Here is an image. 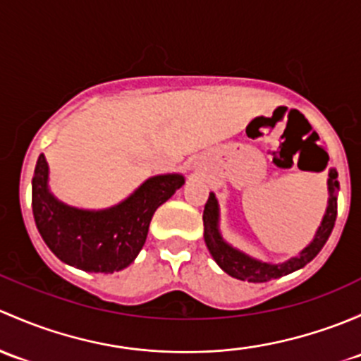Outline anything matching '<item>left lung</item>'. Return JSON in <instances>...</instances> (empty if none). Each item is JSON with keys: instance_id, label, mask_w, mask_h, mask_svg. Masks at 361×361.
<instances>
[{"instance_id": "left-lung-1", "label": "left lung", "mask_w": 361, "mask_h": 361, "mask_svg": "<svg viewBox=\"0 0 361 361\" xmlns=\"http://www.w3.org/2000/svg\"><path fill=\"white\" fill-rule=\"evenodd\" d=\"M326 189H329V202L326 210L323 214L314 238L310 245L302 248L297 255L283 262H266L261 259H255L252 255L245 254L240 248L233 247L231 243L224 240L221 233V208L214 192H210L208 202L203 210V236L208 252L212 254L214 261L219 264L224 273L241 281H252V283H262V281L276 280V278L290 274L293 271L300 269L307 262L313 261L323 248V245L329 240L332 233L334 224L337 217V192H339V180H337V170H329V179H326Z\"/></svg>"}]
</instances>
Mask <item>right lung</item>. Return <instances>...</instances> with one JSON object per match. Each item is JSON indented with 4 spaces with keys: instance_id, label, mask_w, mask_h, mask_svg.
Instances as JSON below:
<instances>
[{
    "instance_id": "obj_1",
    "label": "right lung",
    "mask_w": 361,
    "mask_h": 361,
    "mask_svg": "<svg viewBox=\"0 0 361 361\" xmlns=\"http://www.w3.org/2000/svg\"><path fill=\"white\" fill-rule=\"evenodd\" d=\"M48 179L47 158L39 154L32 177V215L43 241L62 262L104 274L135 261L156 208L185 182L182 173H161L144 180L123 202L88 210L61 202L48 188Z\"/></svg>"
}]
</instances>
